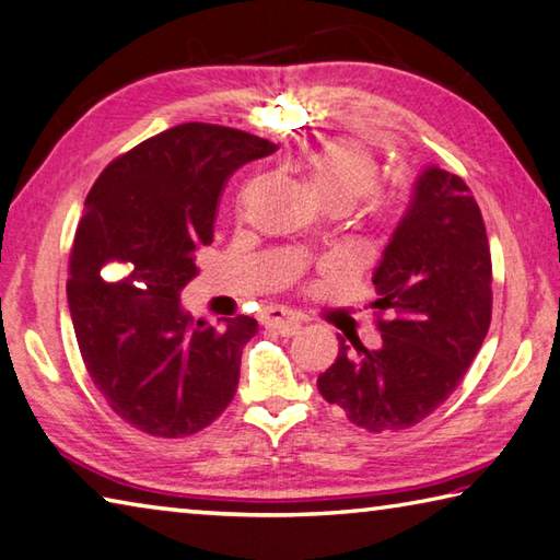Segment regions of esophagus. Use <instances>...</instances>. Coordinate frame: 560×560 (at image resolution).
<instances>
[{
	"label": "esophagus",
	"instance_id": "esophagus-1",
	"mask_svg": "<svg viewBox=\"0 0 560 560\" xmlns=\"http://www.w3.org/2000/svg\"><path fill=\"white\" fill-rule=\"evenodd\" d=\"M260 322L270 326V329H276L280 334H294L302 326V319L294 312L284 310V307H270L260 314Z\"/></svg>",
	"mask_w": 560,
	"mask_h": 560
}]
</instances>
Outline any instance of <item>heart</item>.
<instances>
[{"instance_id": "obj_1", "label": "heart", "mask_w": 560, "mask_h": 560, "mask_svg": "<svg viewBox=\"0 0 560 560\" xmlns=\"http://www.w3.org/2000/svg\"><path fill=\"white\" fill-rule=\"evenodd\" d=\"M377 177L380 167L373 151L351 139L324 143L304 161V180L322 205L353 207L358 199L373 192ZM368 219L373 229L383 231L393 221V207L385 199L373 197L368 205Z\"/></svg>"}]
</instances>
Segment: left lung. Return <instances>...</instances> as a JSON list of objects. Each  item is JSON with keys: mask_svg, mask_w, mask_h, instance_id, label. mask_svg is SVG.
Instances as JSON below:
<instances>
[{"mask_svg": "<svg viewBox=\"0 0 560 560\" xmlns=\"http://www.w3.org/2000/svg\"><path fill=\"white\" fill-rule=\"evenodd\" d=\"M377 351L341 339L316 380L348 421L373 431L419 424L460 385L492 319V260L480 207L458 175L427 167L373 276Z\"/></svg>", "mask_w": 560, "mask_h": 560, "instance_id": "obj_1", "label": "left lung"}]
</instances>
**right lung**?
<instances>
[{
    "mask_svg": "<svg viewBox=\"0 0 560 560\" xmlns=\"http://www.w3.org/2000/svg\"><path fill=\"white\" fill-rule=\"evenodd\" d=\"M276 151L229 126L180 124L114 158L84 199L68 266L72 326L94 387L143 434L192 436L234 399L258 322H195L180 290L199 272L195 250L212 244L229 177ZM112 265L119 281L101 278Z\"/></svg>",
    "mask_w": 560,
    "mask_h": 560,
    "instance_id": "obj_1",
    "label": "right lung"
}]
</instances>
